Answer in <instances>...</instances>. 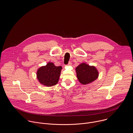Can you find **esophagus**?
<instances>
[{"instance_id": "34e87169", "label": "esophagus", "mask_w": 133, "mask_h": 133, "mask_svg": "<svg viewBox=\"0 0 133 133\" xmlns=\"http://www.w3.org/2000/svg\"><path fill=\"white\" fill-rule=\"evenodd\" d=\"M68 65H72V63H71V62H69Z\"/></svg>"}]
</instances>
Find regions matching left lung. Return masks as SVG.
<instances>
[{
    "instance_id": "8db88e82",
    "label": "left lung",
    "mask_w": 133,
    "mask_h": 133,
    "mask_svg": "<svg viewBox=\"0 0 133 133\" xmlns=\"http://www.w3.org/2000/svg\"><path fill=\"white\" fill-rule=\"evenodd\" d=\"M77 77L79 81L82 84H87L92 82L98 77L99 73L94 66L83 63L76 68Z\"/></svg>"
}]
</instances>
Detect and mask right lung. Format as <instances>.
<instances>
[{"label": "right lung", "instance_id": "add662e5", "mask_svg": "<svg viewBox=\"0 0 133 133\" xmlns=\"http://www.w3.org/2000/svg\"><path fill=\"white\" fill-rule=\"evenodd\" d=\"M61 66H55L53 63L49 62L45 66L40 68L37 72V77L40 83L47 87L57 84L59 81Z\"/></svg>", "mask_w": 133, "mask_h": 133}]
</instances>
